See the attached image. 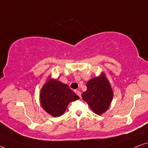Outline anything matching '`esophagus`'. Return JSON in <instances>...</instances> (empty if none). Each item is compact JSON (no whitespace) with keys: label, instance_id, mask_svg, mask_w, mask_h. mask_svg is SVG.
Masks as SVG:
<instances>
[{"label":"esophagus","instance_id":"esophagus-1","mask_svg":"<svg viewBox=\"0 0 148 148\" xmlns=\"http://www.w3.org/2000/svg\"><path fill=\"white\" fill-rule=\"evenodd\" d=\"M75 92H76L77 95V96L81 98V97H82V93H81V92H79V91H76Z\"/></svg>","mask_w":148,"mask_h":148}]
</instances>
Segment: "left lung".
<instances>
[{
    "mask_svg": "<svg viewBox=\"0 0 148 148\" xmlns=\"http://www.w3.org/2000/svg\"><path fill=\"white\" fill-rule=\"evenodd\" d=\"M87 90L82 94V99L90 108L100 115L108 110L112 102L114 93L104 73L87 82Z\"/></svg>",
    "mask_w": 148,
    "mask_h": 148,
    "instance_id": "8db88e82",
    "label": "left lung"
}]
</instances>
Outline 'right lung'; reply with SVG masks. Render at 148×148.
Here are the masks:
<instances>
[{"label": "right lung", "mask_w": 148, "mask_h": 148, "mask_svg": "<svg viewBox=\"0 0 148 148\" xmlns=\"http://www.w3.org/2000/svg\"><path fill=\"white\" fill-rule=\"evenodd\" d=\"M79 97L71 90L68 85L52 78L50 75L40 91V102L48 114L58 117L64 113L71 102Z\"/></svg>", "instance_id": "add662e5"}]
</instances>
